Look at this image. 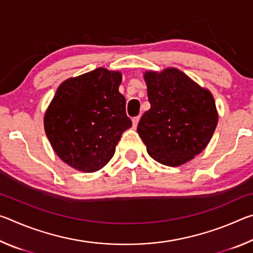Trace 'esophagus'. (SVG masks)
Wrapping results in <instances>:
<instances>
[{
	"mask_svg": "<svg viewBox=\"0 0 253 253\" xmlns=\"http://www.w3.org/2000/svg\"><path fill=\"white\" fill-rule=\"evenodd\" d=\"M139 116H137V117H134L132 118V127H137V125H138V122H139Z\"/></svg>",
	"mask_w": 253,
	"mask_h": 253,
	"instance_id": "esophagus-1",
	"label": "esophagus"
}]
</instances>
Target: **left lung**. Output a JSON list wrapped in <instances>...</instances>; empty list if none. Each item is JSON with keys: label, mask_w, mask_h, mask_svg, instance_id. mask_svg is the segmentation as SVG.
<instances>
[{"label": "left lung", "mask_w": 253, "mask_h": 253, "mask_svg": "<svg viewBox=\"0 0 253 253\" xmlns=\"http://www.w3.org/2000/svg\"><path fill=\"white\" fill-rule=\"evenodd\" d=\"M151 104L137 127L148 155L166 166H179L199 155L217 125L209 89L176 68L144 74Z\"/></svg>", "instance_id": "left-lung-1"}]
</instances>
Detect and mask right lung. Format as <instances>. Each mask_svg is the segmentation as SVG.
I'll use <instances>...</instances> for the list:
<instances>
[{"label": "right lung", "mask_w": 253, "mask_h": 253, "mask_svg": "<svg viewBox=\"0 0 253 253\" xmlns=\"http://www.w3.org/2000/svg\"><path fill=\"white\" fill-rule=\"evenodd\" d=\"M122 72L97 68L63 81L44 114L45 135L55 154L84 173L101 169L131 127L118 88Z\"/></svg>", "instance_id": "1"}]
</instances>
